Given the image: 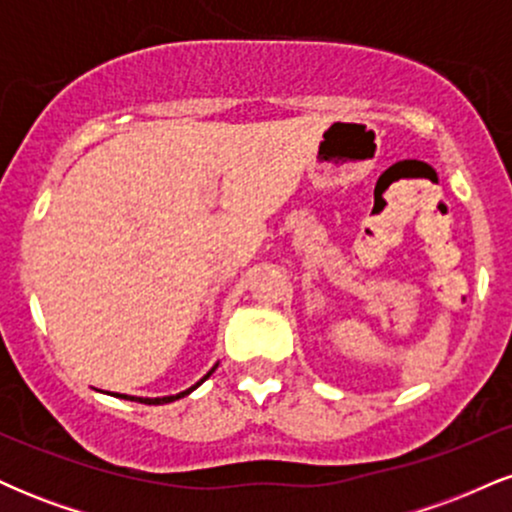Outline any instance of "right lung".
<instances>
[{"instance_id":"right-lung-1","label":"right lung","mask_w":512,"mask_h":512,"mask_svg":"<svg viewBox=\"0 0 512 512\" xmlns=\"http://www.w3.org/2000/svg\"><path fill=\"white\" fill-rule=\"evenodd\" d=\"M211 373H214V368H211V370H209V373H207V375H204V378H202V380H199V383H204V380H207ZM199 383H197V385H199ZM197 385H195V387H197ZM195 387H190V390L180 392V395H173V397H156V399H144V397H127V395H115V397H125V399H134V402H142V404H168V402H175V399H180V397L190 395V392H192V390H195Z\"/></svg>"}]
</instances>
